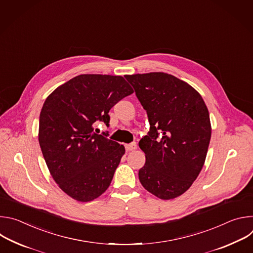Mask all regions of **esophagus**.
<instances>
[{
	"label": "esophagus",
	"instance_id": "esophagus-1",
	"mask_svg": "<svg viewBox=\"0 0 253 253\" xmlns=\"http://www.w3.org/2000/svg\"><path fill=\"white\" fill-rule=\"evenodd\" d=\"M125 148H126L127 151H133V150H135L137 148V144L135 142H132L130 144H126Z\"/></svg>",
	"mask_w": 253,
	"mask_h": 253
}]
</instances>
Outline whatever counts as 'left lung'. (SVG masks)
<instances>
[{
  "mask_svg": "<svg viewBox=\"0 0 253 253\" xmlns=\"http://www.w3.org/2000/svg\"><path fill=\"white\" fill-rule=\"evenodd\" d=\"M147 112L150 129L139 141L146 161L139 180L147 191L168 200L183 194L199 175L211 138L209 112L186 82L154 72L126 75Z\"/></svg>",
  "mask_w": 253,
  "mask_h": 253,
  "instance_id": "1",
  "label": "left lung"
}]
</instances>
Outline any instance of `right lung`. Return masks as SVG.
I'll return each instance as SVG.
<instances>
[{"instance_id": "obj_1", "label": "right lung", "mask_w": 253, "mask_h": 253, "mask_svg": "<svg viewBox=\"0 0 253 253\" xmlns=\"http://www.w3.org/2000/svg\"><path fill=\"white\" fill-rule=\"evenodd\" d=\"M133 89L121 76L84 74L58 87L46 99L39 120V143L59 187L81 202L109 187L125 148L94 132L95 122L109 127L111 108Z\"/></svg>"}]
</instances>
